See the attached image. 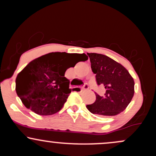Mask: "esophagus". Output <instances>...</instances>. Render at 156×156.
I'll return each instance as SVG.
<instances>
[{
  "label": "esophagus",
  "instance_id": "1",
  "mask_svg": "<svg viewBox=\"0 0 156 156\" xmlns=\"http://www.w3.org/2000/svg\"><path fill=\"white\" fill-rule=\"evenodd\" d=\"M89 89V86H88V84H87V83H85L83 86V87H81L82 90H83V89Z\"/></svg>",
  "mask_w": 156,
  "mask_h": 156
}]
</instances>
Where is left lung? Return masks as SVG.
<instances>
[{
  "label": "left lung",
  "instance_id": "left-lung-1",
  "mask_svg": "<svg viewBox=\"0 0 156 156\" xmlns=\"http://www.w3.org/2000/svg\"><path fill=\"white\" fill-rule=\"evenodd\" d=\"M98 85H103V96L95 93L96 101L87 108L91 113L115 116L127 108L134 94V80L129 72L116 61L99 53H88Z\"/></svg>",
  "mask_w": 156,
  "mask_h": 156
}]
</instances>
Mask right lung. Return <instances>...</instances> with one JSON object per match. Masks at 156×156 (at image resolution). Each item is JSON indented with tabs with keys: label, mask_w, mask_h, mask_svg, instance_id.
Wrapping results in <instances>:
<instances>
[{
	"label": "right lung",
	"mask_w": 156,
	"mask_h": 156,
	"mask_svg": "<svg viewBox=\"0 0 156 156\" xmlns=\"http://www.w3.org/2000/svg\"><path fill=\"white\" fill-rule=\"evenodd\" d=\"M85 53L55 52L31 61L16 78V92L27 108L39 115H52L62 109L72 89L64 77L66 70L79 62Z\"/></svg>",
	"instance_id": "obj_1"
}]
</instances>
